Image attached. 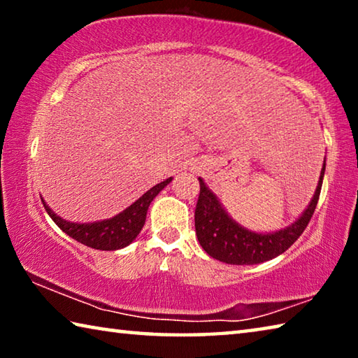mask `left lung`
Here are the masks:
<instances>
[{
	"mask_svg": "<svg viewBox=\"0 0 358 358\" xmlns=\"http://www.w3.org/2000/svg\"><path fill=\"white\" fill-rule=\"evenodd\" d=\"M325 173V159L320 171L314 196L296 220L275 232H254L241 226L227 213L216 194L210 189L203 178L196 207V235L201 246L220 262L230 265H254L275 259L292 246L303 234L316 210L320 187Z\"/></svg>",
	"mask_w": 358,
	"mask_h": 358,
	"instance_id": "left-lung-1",
	"label": "left lung"
}]
</instances>
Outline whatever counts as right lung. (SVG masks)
<instances>
[{
	"label": "right lung",
	"mask_w": 358,
	"mask_h": 358,
	"mask_svg": "<svg viewBox=\"0 0 358 358\" xmlns=\"http://www.w3.org/2000/svg\"><path fill=\"white\" fill-rule=\"evenodd\" d=\"M171 181L172 177L155 185L151 189L142 194L136 202H132L128 208L120 211V213L115 215L113 217L94 222L66 221L48 207L44 199H41L48 216H50L53 222H55L64 234H68L71 238L77 240L78 243H82L85 246L93 248V250L117 251L121 250V248L131 245L132 241L137 238V235L141 234V230L143 227L145 220H147V211L150 203L153 202V199L164 189Z\"/></svg>",
	"instance_id": "right-lung-1"
}]
</instances>
